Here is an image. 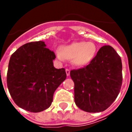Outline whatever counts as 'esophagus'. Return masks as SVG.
Returning <instances> with one entry per match:
<instances>
[{"mask_svg":"<svg viewBox=\"0 0 132 132\" xmlns=\"http://www.w3.org/2000/svg\"><path fill=\"white\" fill-rule=\"evenodd\" d=\"M66 72L67 76H69V75H70V70H69V69H66Z\"/></svg>","mask_w":132,"mask_h":132,"instance_id":"1","label":"esophagus"}]
</instances>
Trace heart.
<instances>
[{
    "mask_svg": "<svg viewBox=\"0 0 132 132\" xmlns=\"http://www.w3.org/2000/svg\"><path fill=\"white\" fill-rule=\"evenodd\" d=\"M97 53V46L92 42H74L60 46L56 51V57L60 62L70 60L77 67H84L94 60Z\"/></svg>",
    "mask_w": 132,
    "mask_h": 132,
    "instance_id": "1",
    "label": "heart"
}]
</instances>
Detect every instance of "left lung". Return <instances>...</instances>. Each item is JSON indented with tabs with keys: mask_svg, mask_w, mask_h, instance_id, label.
I'll use <instances>...</instances> for the list:
<instances>
[{
	"mask_svg": "<svg viewBox=\"0 0 132 132\" xmlns=\"http://www.w3.org/2000/svg\"><path fill=\"white\" fill-rule=\"evenodd\" d=\"M75 83V102L87 112H100L108 108L121 90L123 75L121 57L110 46L98 50L87 66L70 71Z\"/></svg>",
	"mask_w": 132,
	"mask_h": 132,
	"instance_id": "8db88e82",
	"label": "left lung"
}]
</instances>
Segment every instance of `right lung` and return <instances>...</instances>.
<instances>
[{"instance_id": "1", "label": "right lung", "mask_w": 132, "mask_h": 132, "mask_svg": "<svg viewBox=\"0 0 132 132\" xmlns=\"http://www.w3.org/2000/svg\"><path fill=\"white\" fill-rule=\"evenodd\" d=\"M43 41L27 43L9 60L7 76L9 92L15 104L31 112L48 108L56 89L66 78L64 68H55V55Z\"/></svg>"}]
</instances>
